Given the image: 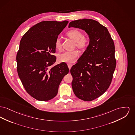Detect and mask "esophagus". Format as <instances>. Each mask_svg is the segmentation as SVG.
<instances>
[{
    "mask_svg": "<svg viewBox=\"0 0 135 135\" xmlns=\"http://www.w3.org/2000/svg\"><path fill=\"white\" fill-rule=\"evenodd\" d=\"M67 65H68V67L69 69H71V68L72 65L71 64H68Z\"/></svg>",
    "mask_w": 135,
    "mask_h": 135,
    "instance_id": "1",
    "label": "esophagus"
}]
</instances>
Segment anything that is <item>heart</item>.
<instances>
[{
  "instance_id": "obj_1",
  "label": "heart",
  "mask_w": 135,
  "mask_h": 135,
  "mask_svg": "<svg viewBox=\"0 0 135 135\" xmlns=\"http://www.w3.org/2000/svg\"><path fill=\"white\" fill-rule=\"evenodd\" d=\"M67 36L75 42L76 47L80 50H85L89 44V39L83 36V33L78 30H72L66 33ZM55 47L57 49L62 47V42L60 38H57L55 42ZM79 56V53L76 50L72 51H64L57 56V60L60 62L72 63Z\"/></svg>"
}]
</instances>
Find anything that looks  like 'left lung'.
<instances>
[{
    "label": "left lung",
    "mask_w": 135,
    "mask_h": 135,
    "mask_svg": "<svg viewBox=\"0 0 135 135\" xmlns=\"http://www.w3.org/2000/svg\"><path fill=\"white\" fill-rule=\"evenodd\" d=\"M81 29L87 33L89 44L72 67V87L79 99L90 102L103 95L111 84L116 61L115 45L107 27L93 19L71 21L68 27Z\"/></svg>",
    "instance_id": "1"
}]
</instances>
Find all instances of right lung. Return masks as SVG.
Wrapping results in <instances>:
<instances>
[{"instance_id":"add662e5","label":"right lung","mask_w":135,"mask_h":135,"mask_svg":"<svg viewBox=\"0 0 135 135\" xmlns=\"http://www.w3.org/2000/svg\"><path fill=\"white\" fill-rule=\"evenodd\" d=\"M68 21H44L33 25L23 36L16 56L17 72L26 91L40 101L54 98L65 75V63L48 67L56 61L55 42Z\"/></svg>"}]
</instances>
